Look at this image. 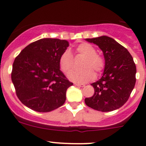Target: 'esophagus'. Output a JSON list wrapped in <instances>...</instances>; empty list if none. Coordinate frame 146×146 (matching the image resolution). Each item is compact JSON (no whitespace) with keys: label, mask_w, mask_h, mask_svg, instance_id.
Instances as JSON below:
<instances>
[{"label":"esophagus","mask_w":146,"mask_h":146,"mask_svg":"<svg viewBox=\"0 0 146 146\" xmlns=\"http://www.w3.org/2000/svg\"><path fill=\"white\" fill-rule=\"evenodd\" d=\"M74 86H78V87H85L86 85L85 84H80V83H74Z\"/></svg>","instance_id":"obj_1"}]
</instances>
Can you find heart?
Masks as SVG:
<instances>
[{"mask_svg":"<svg viewBox=\"0 0 146 146\" xmlns=\"http://www.w3.org/2000/svg\"><path fill=\"white\" fill-rule=\"evenodd\" d=\"M76 51L78 54L85 56L82 63V70H73L68 74L69 79L74 82H86L92 80L95 77L94 70L97 73L103 71L105 66V60L102 55L96 53L95 47L88 43L80 44L76 47ZM74 64V59L69 50L64 51L59 59V66L63 72L67 74L72 69Z\"/></svg>","mask_w":146,"mask_h":146,"instance_id":"heart-1","label":"heart"}]
</instances>
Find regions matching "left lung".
I'll list each match as a JSON object with an SVG mask.
<instances>
[{
	"label": "left lung",
	"mask_w": 146,
	"mask_h": 146,
	"mask_svg": "<svg viewBox=\"0 0 146 146\" xmlns=\"http://www.w3.org/2000/svg\"><path fill=\"white\" fill-rule=\"evenodd\" d=\"M86 41L102 50L105 67L101 79L91 86L94 94L86 98V105L102 112L113 111L127 102L136 82V66L133 58L122 45L106 36Z\"/></svg>",
	"instance_id": "1"
}]
</instances>
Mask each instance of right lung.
Masks as SVG:
<instances>
[{"instance_id":"1","label":"right lung","mask_w":146,"mask_h":146,"mask_svg":"<svg viewBox=\"0 0 146 146\" xmlns=\"http://www.w3.org/2000/svg\"><path fill=\"white\" fill-rule=\"evenodd\" d=\"M69 42L42 38L32 42L15 58L11 80L18 99L35 111L47 113L62 106L67 88L73 85L60 70L59 59Z\"/></svg>"}]
</instances>
